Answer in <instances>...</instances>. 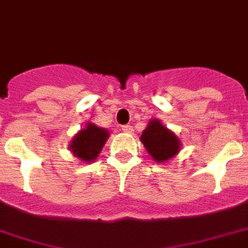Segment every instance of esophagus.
Wrapping results in <instances>:
<instances>
[{
    "mask_svg": "<svg viewBox=\"0 0 248 248\" xmlns=\"http://www.w3.org/2000/svg\"><path fill=\"white\" fill-rule=\"evenodd\" d=\"M122 131H124V132H132V126H131V124H124V126H122Z\"/></svg>",
    "mask_w": 248,
    "mask_h": 248,
    "instance_id": "34e87169",
    "label": "esophagus"
}]
</instances>
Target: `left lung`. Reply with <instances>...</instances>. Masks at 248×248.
I'll return each instance as SVG.
<instances>
[{"label": "left lung", "mask_w": 248, "mask_h": 248, "mask_svg": "<svg viewBox=\"0 0 248 248\" xmlns=\"http://www.w3.org/2000/svg\"><path fill=\"white\" fill-rule=\"evenodd\" d=\"M140 141L149 156L158 164H165L182 148V143L174 132L165 127L157 118L151 120L140 135Z\"/></svg>", "instance_id": "left-lung-1"}]
</instances>
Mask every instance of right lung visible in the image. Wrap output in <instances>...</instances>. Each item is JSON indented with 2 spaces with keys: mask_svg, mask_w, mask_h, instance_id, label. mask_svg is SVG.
I'll use <instances>...</instances> for the list:
<instances>
[{
  "mask_svg": "<svg viewBox=\"0 0 248 248\" xmlns=\"http://www.w3.org/2000/svg\"><path fill=\"white\" fill-rule=\"evenodd\" d=\"M108 138L109 131L107 128L99 127L94 124L88 122L70 140V152L74 157L79 158L82 162H93L99 157Z\"/></svg>",
  "mask_w": 248,
  "mask_h": 248,
  "instance_id": "1",
  "label": "right lung"
}]
</instances>
